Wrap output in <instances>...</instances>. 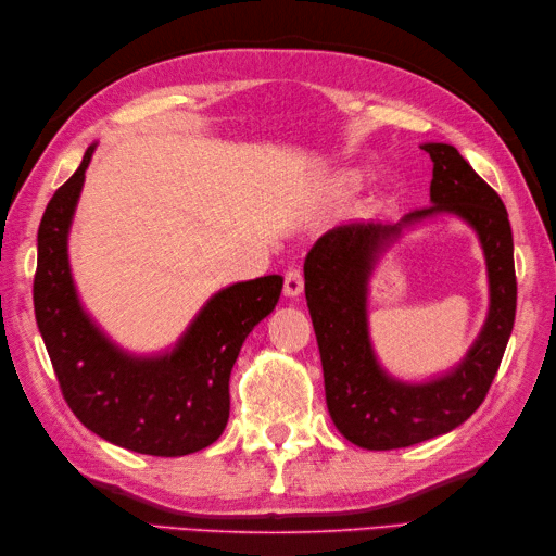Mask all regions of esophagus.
<instances>
[{
	"label": "esophagus",
	"instance_id": "1",
	"mask_svg": "<svg viewBox=\"0 0 556 556\" xmlns=\"http://www.w3.org/2000/svg\"><path fill=\"white\" fill-rule=\"evenodd\" d=\"M301 291H303V275H301V269H296V267L287 269V275H285V293H287L289 299H296Z\"/></svg>",
	"mask_w": 556,
	"mask_h": 556
}]
</instances>
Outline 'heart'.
<instances>
[{
    "label": "heart",
    "mask_w": 556,
    "mask_h": 556,
    "mask_svg": "<svg viewBox=\"0 0 556 556\" xmlns=\"http://www.w3.org/2000/svg\"><path fill=\"white\" fill-rule=\"evenodd\" d=\"M358 184H361V174H356V172H341L334 179L337 191H341V193L353 191V188H358Z\"/></svg>",
    "instance_id": "b5f03b06"
}]
</instances>
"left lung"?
I'll use <instances>...</instances> for the list:
<instances>
[{
    "label": "left lung",
    "mask_w": 556,
    "mask_h": 556,
    "mask_svg": "<svg viewBox=\"0 0 556 556\" xmlns=\"http://www.w3.org/2000/svg\"><path fill=\"white\" fill-rule=\"evenodd\" d=\"M432 160L430 207L399 224L351 222L329 229L305 257L308 301L320 346L327 408L349 442L372 452L410 446L458 428L485 401L516 317L511 224L502 198L454 146H422ZM448 211L477 229L489 263L491 313L477 344L452 372L422 386L389 378L367 334V277L376 253L410 223Z\"/></svg>",
    "instance_id": "obj_1"
}]
</instances>
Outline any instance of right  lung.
Masks as SVG:
<instances>
[{"instance_id":"right-lung-1","label":"right lung","mask_w":556,"mask_h":556,"mask_svg":"<svg viewBox=\"0 0 556 556\" xmlns=\"http://www.w3.org/2000/svg\"><path fill=\"white\" fill-rule=\"evenodd\" d=\"M92 150L56 188L38 229L35 320L59 389L74 416L116 446L150 456L200 452L227 428L231 368L245 337L275 311L285 279L267 275L222 289L162 356L114 346L80 308L66 251Z\"/></svg>"}]
</instances>
